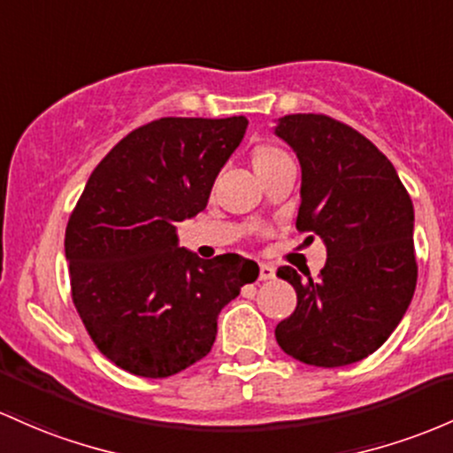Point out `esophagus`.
Returning <instances> with one entry per match:
<instances>
[{
    "label": "esophagus",
    "instance_id": "obj_1",
    "mask_svg": "<svg viewBox=\"0 0 453 453\" xmlns=\"http://www.w3.org/2000/svg\"><path fill=\"white\" fill-rule=\"evenodd\" d=\"M275 280V268L271 265H260V281Z\"/></svg>",
    "mask_w": 453,
    "mask_h": 453
}]
</instances>
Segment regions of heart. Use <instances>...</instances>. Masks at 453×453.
Listing matches in <instances>:
<instances>
[{
	"label": "heart",
	"instance_id": "1",
	"mask_svg": "<svg viewBox=\"0 0 453 453\" xmlns=\"http://www.w3.org/2000/svg\"><path fill=\"white\" fill-rule=\"evenodd\" d=\"M281 158H288V154L281 148L271 146V143H257L251 150V163L256 167V172H265L268 167H273L275 163H280Z\"/></svg>",
	"mask_w": 453,
	"mask_h": 453
}]
</instances>
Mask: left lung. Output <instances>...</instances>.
<instances>
[{"label": "left lung", "instance_id": "8db88e82", "mask_svg": "<svg viewBox=\"0 0 453 453\" xmlns=\"http://www.w3.org/2000/svg\"><path fill=\"white\" fill-rule=\"evenodd\" d=\"M275 133L301 163L296 230L326 245L318 280L277 268L296 290V310L275 329L277 344L307 365L355 364L385 344L415 295L411 196L389 158L335 118L292 113Z\"/></svg>", "mask_w": 453, "mask_h": 453}]
</instances>
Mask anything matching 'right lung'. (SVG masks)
Here are the masks:
<instances>
[{
  "instance_id": "obj_1",
  "label": "right lung",
  "mask_w": 453,
  "mask_h": 453,
  "mask_svg": "<svg viewBox=\"0 0 453 453\" xmlns=\"http://www.w3.org/2000/svg\"><path fill=\"white\" fill-rule=\"evenodd\" d=\"M247 118H161L94 167L68 217L71 296L94 346L143 379H167L211 352L219 311L260 268L238 253L202 260L176 223L208 203Z\"/></svg>"
}]
</instances>
